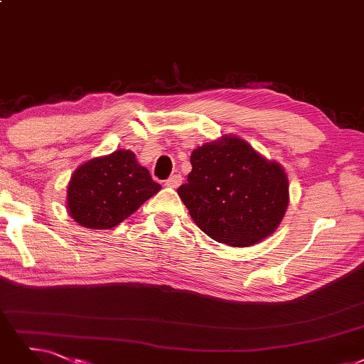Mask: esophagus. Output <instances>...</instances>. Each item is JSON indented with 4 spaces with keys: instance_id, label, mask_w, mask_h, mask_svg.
I'll return each instance as SVG.
<instances>
[{
    "instance_id": "obj_1",
    "label": "esophagus",
    "mask_w": 364,
    "mask_h": 364,
    "mask_svg": "<svg viewBox=\"0 0 364 364\" xmlns=\"http://www.w3.org/2000/svg\"><path fill=\"white\" fill-rule=\"evenodd\" d=\"M181 183H182V176H181V174H173V176H170L166 181L164 185L168 186V188H178Z\"/></svg>"
}]
</instances>
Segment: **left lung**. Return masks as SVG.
<instances>
[{
    "instance_id": "1",
    "label": "left lung",
    "mask_w": 364,
    "mask_h": 364,
    "mask_svg": "<svg viewBox=\"0 0 364 364\" xmlns=\"http://www.w3.org/2000/svg\"><path fill=\"white\" fill-rule=\"evenodd\" d=\"M178 194L193 221L213 240L236 248L270 236L289 203L284 167L232 134L201 144Z\"/></svg>"
}]
</instances>
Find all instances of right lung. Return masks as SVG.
I'll return each mask as SVG.
<instances>
[{
	"mask_svg": "<svg viewBox=\"0 0 364 364\" xmlns=\"http://www.w3.org/2000/svg\"><path fill=\"white\" fill-rule=\"evenodd\" d=\"M161 185L136 154L118 149L80 164L67 186V212L79 225L110 230L133 215Z\"/></svg>",
	"mask_w": 364,
	"mask_h": 364,
	"instance_id": "right-lung-1",
	"label": "right lung"
}]
</instances>
